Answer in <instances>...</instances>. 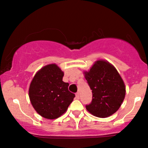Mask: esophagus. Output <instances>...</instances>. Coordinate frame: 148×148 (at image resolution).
Listing matches in <instances>:
<instances>
[{
	"label": "esophagus",
	"mask_w": 148,
	"mask_h": 148,
	"mask_svg": "<svg viewBox=\"0 0 148 148\" xmlns=\"http://www.w3.org/2000/svg\"><path fill=\"white\" fill-rule=\"evenodd\" d=\"M76 99H79V92L76 93Z\"/></svg>",
	"instance_id": "1"
}]
</instances>
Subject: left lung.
I'll return each mask as SVG.
<instances>
[{
  "instance_id": "1",
  "label": "left lung",
  "mask_w": 148,
  "mask_h": 148,
  "mask_svg": "<svg viewBox=\"0 0 148 148\" xmlns=\"http://www.w3.org/2000/svg\"><path fill=\"white\" fill-rule=\"evenodd\" d=\"M85 77L92 99L86 109L99 118H106L119 109L125 97V86L118 71L109 62L97 60Z\"/></svg>"
}]
</instances>
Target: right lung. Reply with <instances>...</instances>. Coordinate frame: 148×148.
Returning a JSON list of instances; mask_svg holds the SVG:
<instances>
[{
    "mask_svg": "<svg viewBox=\"0 0 148 148\" xmlns=\"http://www.w3.org/2000/svg\"><path fill=\"white\" fill-rule=\"evenodd\" d=\"M63 72L56 64L38 71L30 85L29 97L33 108L43 118L56 119L67 111L75 97L62 81Z\"/></svg>",
    "mask_w": 148,
    "mask_h": 148,
    "instance_id": "1",
    "label": "right lung"
}]
</instances>
